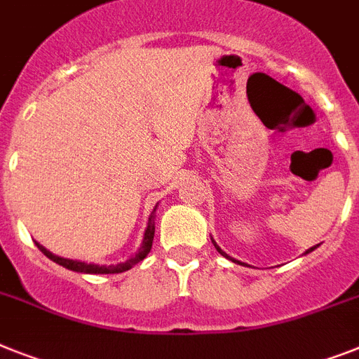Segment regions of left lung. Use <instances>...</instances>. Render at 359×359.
<instances>
[{
    "label": "left lung",
    "mask_w": 359,
    "mask_h": 359,
    "mask_svg": "<svg viewBox=\"0 0 359 359\" xmlns=\"http://www.w3.org/2000/svg\"><path fill=\"white\" fill-rule=\"evenodd\" d=\"M211 240H212V238H211ZM212 244H215L216 251H218V253H220V255H224V257H226V259L233 260V262H236V264H244V262H240V260H235V259H231V257H229V255H227V253H226V251H222V250H220V245L216 244L215 240H212ZM316 248H318V245H313V248H310V250H308V251H306V253H310V251H313V250H316Z\"/></svg>",
    "instance_id": "obj_1"
}]
</instances>
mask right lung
Here are the masks:
<instances>
[{"label":"right lung","mask_w":359,"mask_h":359,"mask_svg":"<svg viewBox=\"0 0 359 359\" xmlns=\"http://www.w3.org/2000/svg\"><path fill=\"white\" fill-rule=\"evenodd\" d=\"M156 209H158V205L154 207L152 215H150V218H148V226L147 229H144V236H143V244H141V248H139V251L135 255H133L132 259H128L126 262H121V264H115V266H99V264H88V262H80V260H71V259H64V257H58V255L51 253L49 250H46L43 245L38 244V242H34V244L38 245V250L41 251V253L46 255L47 259H51L53 262H56V264L64 266V268L71 269V271H76V273H91V275H106V273H123V271H126V269L133 268V266L137 264V262H141V260L147 257L148 253H150V250H152V240H154V233H156V226H154V215H156Z\"/></svg>","instance_id":"add662e5"}]
</instances>
